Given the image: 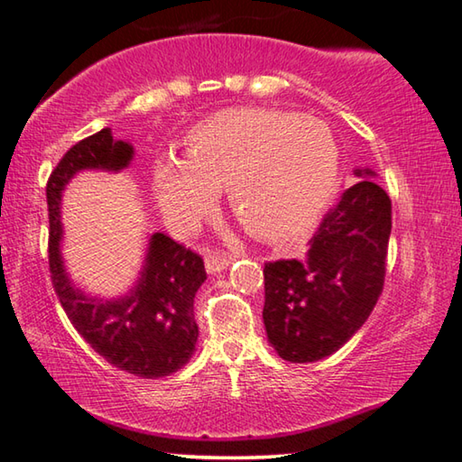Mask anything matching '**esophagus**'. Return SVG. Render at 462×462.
Masks as SVG:
<instances>
[{
  "label": "esophagus",
  "instance_id": "esophagus-1",
  "mask_svg": "<svg viewBox=\"0 0 462 462\" xmlns=\"http://www.w3.org/2000/svg\"><path fill=\"white\" fill-rule=\"evenodd\" d=\"M236 260L229 254L223 252H208L207 258H204V263H207V272L208 274H217V272H223L231 266V262Z\"/></svg>",
  "mask_w": 462,
  "mask_h": 462
}]
</instances>
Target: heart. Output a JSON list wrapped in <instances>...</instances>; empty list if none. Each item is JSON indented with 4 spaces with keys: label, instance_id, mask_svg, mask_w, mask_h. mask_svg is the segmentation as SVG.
Segmentation results:
<instances>
[{
    "label": "heart",
    "instance_id": "heart-1",
    "mask_svg": "<svg viewBox=\"0 0 462 462\" xmlns=\"http://www.w3.org/2000/svg\"><path fill=\"white\" fill-rule=\"evenodd\" d=\"M336 141L315 116L281 110H229L202 120L186 137V155H163L153 194L165 225L186 233L229 204L249 233L270 241L311 229L336 173Z\"/></svg>",
    "mask_w": 462,
    "mask_h": 462
}]
</instances>
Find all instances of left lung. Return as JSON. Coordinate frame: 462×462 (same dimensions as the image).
Returning a JSON list of instances; mask_svg holds the SVG:
<instances>
[{"label": "left lung", "instance_id": "1", "mask_svg": "<svg viewBox=\"0 0 462 462\" xmlns=\"http://www.w3.org/2000/svg\"><path fill=\"white\" fill-rule=\"evenodd\" d=\"M315 231L300 260L263 266V325L270 346L289 362H317L337 352L379 300L391 237V200L376 171L356 168Z\"/></svg>", "mask_w": 462, "mask_h": 462}]
</instances>
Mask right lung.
Segmentation results:
<instances>
[{
  "label": "right lung",
  "instance_id": "right-lung-1",
  "mask_svg": "<svg viewBox=\"0 0 462 462\" xmlns=\"http://www.w3.org/2000/svg\"><path fill=\"white\" fill-rule=\"evenodd\" d=\"M133 157L134 147L112 137V128H102L63 155L47 184L49 266L60 307L78 334L112 366L141 379H160L186 366L199 342L194 297L207 281L200 255L153 233L131 289L118 297H96L71 281L60 254L65 186L79 171H123Z\"/></svg>",
  "mask_w": 462,
  "mask_h": 462
}]
</instances>
